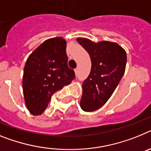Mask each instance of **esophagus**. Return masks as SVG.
<instances>
[{
  "instance_id": "34e87169",
  "label": "esophagus",
  "mask_w": 151,
  "mask_h": 151,
  "mask_svg": "<svg viewBox=\"0 0 151 151\" xmlns=\"http://www.w3.org/2000/svg\"><path fill=\"white\" fill-rule=\"evenodd\" d=\"M74 72H75V74L77 75V74H78V72H79V69H78V68H76L75 70H74Z\"/></svg>"
}]
</instances>
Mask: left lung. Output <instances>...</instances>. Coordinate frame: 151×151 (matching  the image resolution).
<instances>
[{
    "mask_svg": "<svg viewBox=\"0 0 151 151\" xmlns=\"http://www.w3.org/2000/svg\"><path fill=\"white\" fill-rule=\"evenodd\" d=\"M77 41L91 60V70L82 84L80 106L85 112H93L106 103L121 81L126 66V52L112 42H94L86 38Z\"/></svg>",
    "mask_w": 151,
    "mask_h": 151,
    "instance_id": "obj_1",
    "label": "left lung"
}]
</instances>
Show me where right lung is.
<instances>
[{"label":"right lung","instance_id":"obj_1","mask_svg":"<svg viewBox=\"0 0 151 151\" xmlns=\"http://www.w3.org/2000/svg\"><path fill=\"white\" fill-rule=\"evenodd\" d=\"M66 41L62 37L48 39L27 58L23 76V90L27 109L41 115L51 96L75 77L68 66Z\"/></svg>","mask_w":151,"mask_h":151}]
</instances>
